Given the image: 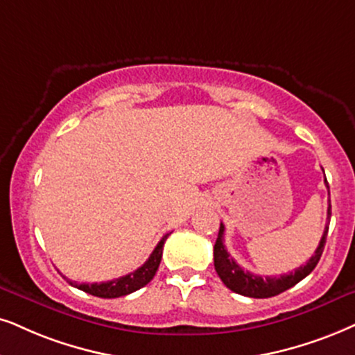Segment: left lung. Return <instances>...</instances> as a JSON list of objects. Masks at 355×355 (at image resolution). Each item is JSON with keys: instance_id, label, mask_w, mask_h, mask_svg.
Here are the masks:
<instances>
[{"instance_id": "obj_1", "label": "left lung", "mask_w": 355, "mask_h": 355, "mask_svg": "<svg viewBox=\"0 0 355 355\" xmlns=\"http://www.w3.org/2000/svg\"><path fill=\"white\" fill-rule=\"evenodd\" d=\"M324 183H326V188H329L326 178H324ZM329 219H331V200H329V206H327V223H329ZM327 230H329V227H327L326 224L324 232H322V237L320 241V245H318V249L315 250V255H313L304 266L298 267L295 272L285 273V275H280V277H260L248 270H242L239 263L231 257L230 252L226 250V245H224L223 242L224 226L221 223L216 244H214V268H216L218 275L223 280V284L230 290L234 291V293L244 295V297H250V298L275 297V295H280L282 291L295 286L298 282H302L304 277L309 275V273L315 270V267L318 266V262H320L321 259L322 250H324Z\"/></svg>"}]
</instances>
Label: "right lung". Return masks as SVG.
Wrapping results in <instances>:
<instances>
[{
    "instance_id": "obj_1",
    "label": "right lung",
    "mask_w": 355,
    "mask_h": 355,
    "mask_svg": "<svg viewBox=\"0 0 355 355\" xmlns=\"http://www.w3.org/2000/svg\"><path fill=\"white\" fill-rule=\"evenodd\" d=\"M167 236H164L160 239L159 244L155 245L154 252L150 254V257L146 260L144 266H141L137 270H134L129 275H124L121 278L111 282H101V284H77V282H70V285H73L75 288L85 291V293L93 295V297L100 298H119L124 295L132 293L142 286H146L149 282L154 278L157 268L160 266V259H162V250H164V242L167 241Z\"/></svg>"
}]
</instances>
